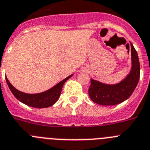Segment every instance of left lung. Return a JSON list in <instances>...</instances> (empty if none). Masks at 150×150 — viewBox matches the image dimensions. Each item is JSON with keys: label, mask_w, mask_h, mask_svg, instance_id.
Returning <instances> with one entry per match:
<instances>
[{"label": "left lung", "mask_w": 150, "mask_h": 150, "mask_svg": "<svg viewBox=\"0 0 150 150\" xmlns=\"http://www.w3.org/2000/svg\"><path fill=\"white\" fill-rule=\"evenodd\" d=\"M131 44L132 67L129 73L124 79L114 84L105 83L91 80L88 93L91 100L101 105H115L124 102L131 96L137 87L140 78V63L138 55Z\"/></svg>", "instance_id": "left-lung-1"}]
</instances>
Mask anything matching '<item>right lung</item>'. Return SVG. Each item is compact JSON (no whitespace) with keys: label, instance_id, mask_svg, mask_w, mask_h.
Returning <instances> with one entry per match:
<instances>
[{"label":"right lung","instance_id":"add662e5","mask_svg":"<svg viewBox=\"0 0 150 150\" xmlns=\"http://www.w3.org/2000/svg\"><path fill=\"white\" fill-rule=\"evenodd\" d=\"M72 75H73V74L66 78L65 79H63V81L59 82L58 83H57L55 86H54L53 87L50 88L49 90H46V91L40 93L33 94L23 93V92L19 91L18 90L15 88L11 84V83L9 81L6 77V81L9 90H11L12 93L14 95V96L18 101L28 105L30 107L36 108H45L51 107L56 103L57 101L58 100L60 93H61L63 84Z\"/></svg>","mask_w":150,"mask_h":150}]
</instances>
